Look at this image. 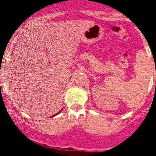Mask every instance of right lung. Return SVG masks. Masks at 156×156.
Instances as JSON below:
<instances>
[{
    "mask_svg": "<svg viewBox=\"0 0 156 156\" xmlns=\"http://www.w3.org/2000/svg\"><path fill=\"white\" fill-rule=\"evenodd\" d=\"M62 110H61V111L59 112H58V113H57V114H55V115H52V116H51V117H54V116H55V115H58V114H59V113H60V112H62Z\"/></svg>",
    "mask_w": 156,
    "mask_h": 156,
    "instance_id": "1",
    "label": "right lung"
}]
</instances>
